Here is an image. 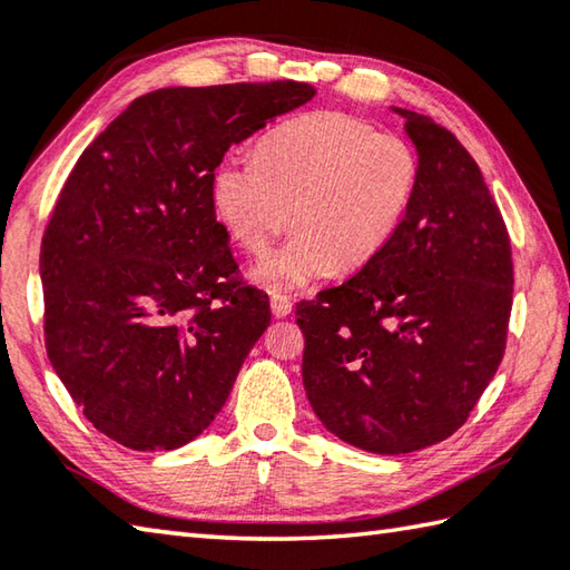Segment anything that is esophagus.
Listing matches in <instances>:
<instances>
[{"label": "esophagus", "mask_w": 570, "mask_h": 570, "mask_svg": "<svg viewBox=\"0 0 570 570\" xmlns=\"http://www.w3.org/2000/svg\"><path fill=\"white\" fill-rule=\"evenodd\" d=\"M269 304H272V314L276 318H286L288 314H292V308H294L292 301H288L286 296H282V294H274Z\"/></svg>", "instance_id": "esophagus-1"}]
</instances>
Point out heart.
<instances>
[{
    "label": "heart",
    "mask_w": 570,
    "mask_h": 570,
    "mask_svg": "<svg viewBox=\"0 0 570 570\" xmlns=\"http://www.w3.org/2000/svg\"><path fill=\"white\" fill-rule=\"evenodd\" d=\"M420 183L412 145L338 110H318L272 130L256 160L225 158L212 199L247 252H262L292 222L296 234L264 254L249 278L294 292L333 272H358L403 225Z\"/></svg>",
    "instance_id": "heart-1"
}]
</instances>
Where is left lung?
<instances>
[{"instance_id": "1", "label": "left lung", "mask_w": 570, "mask_h": 570, "mask_svg": "<svg viewBox=\"0 0 570 570\" xmlns=\"http://www.w3.org/2000/svg\"><path fill=\"white\" fill-rule=\"evenodd\" d=\"M420 183L387 247L296 304L301 375L323 428L373 454H407L464 425L504 358L514 294L509 232L482 170L448 128L393 108Z\"/></svg>"}]
</instances>
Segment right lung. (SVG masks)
Returning <instances> with one entry per match:
<instances>
[{
  "label": "right lung",
  "mask_w": 570,
  "mask_h": 570,
  "mask_svg": "<svg viewBox=\"0 0 570 570\" xmlns=\"http://www.w3.org/2000/svg\"><path fill=\"white\" fill-rule=\"evenodd\" d=\"M296 81L158 88L88 145L41 239L43 336L86 420L177 450L225 407L269 298L237 272L212 199L225 153L308 104Z\"/></svg>",
  "instance_id": "add662e5"
}]
</instances>
